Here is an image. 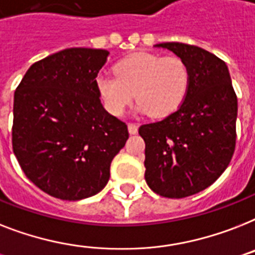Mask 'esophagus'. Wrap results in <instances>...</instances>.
I'll return each mask as SVG.
<instances>
[{
    "mask_svg": "<svg viewBox=\"0 0 255 255\" xmlns=\"http://www.w3.org/2000/svg\"><path fill=\"white\" fill-rule=\"evenodd\" d=\"M137 128H138L137 124L128 123V132H129V133H131V134L136 133V132H137Z\"/></svg>",
    "mask_w": 255,
    "mask_h": 255,
    "instance_id": "obj_1",
    "label": "esophagus"
}]
</instances>
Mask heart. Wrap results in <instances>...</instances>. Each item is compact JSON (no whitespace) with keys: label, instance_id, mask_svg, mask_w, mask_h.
<instances>
[{"label":"heart","instance_id":"obj_1","mask_svg":"<svg viewBox=\"0 0 255 255\" xmlns=\"http://www.w3.org/2000/svg\"><path fill=\"white\" fill-rule=\"evenodd\" d=\"M113 76L99 74L95 86L111 115L122 117L132 99L137 111L165 118L179 109L190 88V69L178 56L137 52L119 60Z\"/></svg>","mask_w":255,"mask_h":255}]
</instances>
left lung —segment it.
Masks as SVG:
<instances>
[{
  "instance_id": "left-lung-1",
  "label": "left lung",
  "mask_w": 255,
  "mask_h": 255,
  "mask_svg": "<svg viewBox=\"0 0 255 255\" xmlns=\"http://www.w3.org/2000/svg\"><path fill=\"white\" fill-rule=\"evenodd\" d=\"M185 60L190 88L179 109L156 123L142 124L145 181L165 198L198 194L220 177L235 153L237 97L227 64L185 43H160Z\"/></svg>"
}]
</instances>
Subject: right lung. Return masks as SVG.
Listing matches in <instances>:
<instances>
[{"label": "right lung", "mask_w": 255, "mask_h": 255, "mask_svg": "<svg viewBox=\"0 0 255 255\" xmlns=\"http://www.w3.org/2000/svg\"><path fill=\"white\" fill-rule=\"evenodd\" d=\"M106 49L67 48L32 64L14 93L13 150L41 191L81 200L107 185L126 123L103 109L95 78Z\"/></svg>", "instance_id": "1"}]
</instances>
